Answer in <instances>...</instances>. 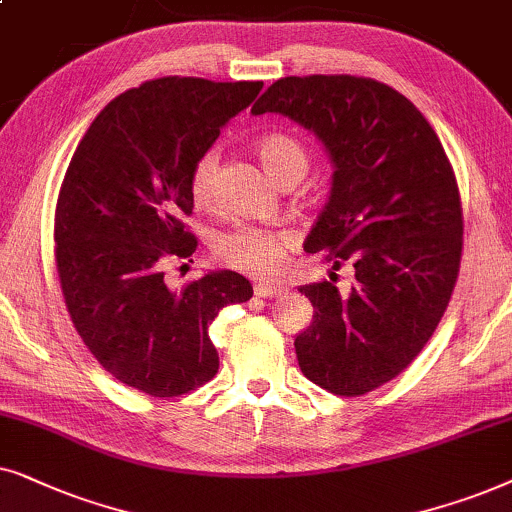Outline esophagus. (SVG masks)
I'll return each instance as SVG.
<instances>
[{
	"label": "esophagus",
	"mask_w": 512,
	"mask_h": 512,
	"mask_svg": "<svg viewBox=\"0 0 512 512\" xmlns=\"http://www.w3.org/2000/svg\"><path fill=\"white\" fill-rule=\"evenodd\" d=\"M285 288L281 283H255V295L257 297H276L281 295Z\"/></svg>",
	"instance_id": "1"
}]
</instances>
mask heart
Returning <instances> with one entry per match:
<instances>
[{
    "label": "heart",
    "mask_w": 512,
    "mask_h": 512,
    "mask_svg": "<svg viewBox=\"0 0 512 512\" xmlns=\"http://www.w3.org/2000/svg\"><path fill=\"white\" fill-rule=\"evenodd\" d=\"M255 152L262 166L276 182L302 180L309 168V152L304 142L288 133H267L255 142ZM220 156L208 149L194 163L189 177V192L196 206H210L215 199V180ZM295 248V236L290 231L238 224V227L217 231L210 241V252L222 267L234 269L238 274L267 278L281 271L288 252Z\"/></svg>",
    "instance_id": "1"
}]
</instances>
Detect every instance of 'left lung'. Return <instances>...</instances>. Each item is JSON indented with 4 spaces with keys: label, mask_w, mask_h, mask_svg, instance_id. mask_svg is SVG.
<instances>
[{
    "label": "left lung",
    "mask_w": 512,
    "mask_h": 512,
    "mask_svg": "<svg viewBox=\"0 0 512 512\" xmlns=\"http://www.w3.org/2000/svg\"><path fill=\"white\" fill-rule=\"evenodd\" d=\"M309 128L335 163L332 194L306 252L351 264L349 292L302 285L313 320L295 339L304 377L356 398L398 377L433 337L461 267L463 208L456 175L424 114L377 79L283 77L252 114Z\"/></svg>",
    "instance_id": "obj_1"
}]
</instances>
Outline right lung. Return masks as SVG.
Listing matches in <instances>:
<instances>
[{
	"instance_id": "1",
	"label": "right lung",
	"mask_w": 512,
	"mask_h": 512,
	"mask_svg": "<svg viewBox=\"0 0 512 512\" xmlns=\"http://www.w3.org/2000/svg\"><path fill=\"white\" fill-rule=\"evenodd\" d=\"M262 81L161 77L121 93L88 126L60 185L53 222L65 306L93 358L152 398H177L220 370L208 327L252 297L236 271L170 290L168 262L189 260L194 163Z\"/></svg>"
}]
</instances>
